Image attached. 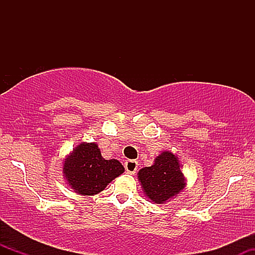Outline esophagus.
Here are the masks:
<instances>
[{
    "label": "esophagus",
    "mask_w": 255,
    "mask_h": 255,
    "mask_svg": "<svg viewBox=\"0 0 255 255\" xmlns=\"http://www.w3.org/2000/svg\"><path fill=\"white\" fill-rule=\"evenodd\" d=\"M137 162L134 159H128L127 162L125 163V168H126V171L129 172V174H134L137 170Z\"/></svg>",
    "instance_id": "obj_1"
}]
</instances>
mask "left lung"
I'll list each match as a JSON object with an SVG mask.
<instances>
[{"label":"left lung","instance_id":"8db88e82","mask_svg":"<svg viewBox=\"0 0 255 255\" xmlns=\"http://www.w3.org/2000/svg\"><path fill=\"white\" fill-rule=\"evenodd\" d=\"M145 194L156 204H163L184 187V177L177 158L171 152H163L154 164L145 166L137 174Z\"/></svg>","mask_w":255,"mask_h":255}]
</instances>
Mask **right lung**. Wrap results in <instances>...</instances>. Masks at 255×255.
<instances>
[{
  "label": "right lung",
  "mask_w": 255,
  "mask_h": 255,
  "mask_svg": "<svg viewBox=\"0 0 255 255\" xmlns=\"http://www.w3.org/2000/svg\"><path fill=\"white\" fill-rule=\"evenodd\" d=\"M124 171V165L119 160L104 159L98 145L93 142L79 145L63 164L64 176L69 186L83 195L102 192Z\"/></svg>",
  "instance_id": "1"
}]
</instances>
